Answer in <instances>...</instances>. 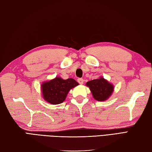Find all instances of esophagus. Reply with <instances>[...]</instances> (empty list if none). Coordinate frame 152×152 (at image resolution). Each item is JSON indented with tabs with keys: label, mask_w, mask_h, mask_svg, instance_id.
Returning a JSON list of instances; mask_svg holds the SVG:
<instances>
[{
	"label": "esophagus",
	"mask_w": 152,
	"mask_h": 152,
	"mask_svg": "<svg viewBox=\"0 0 152 152\" xmlns=\"http://www.w3.org/2000/svg\"><path fill=\"white\" fill-rule=\"evenodd\" d=\"M77 81H78V83H79L80 84V85H82V84H83V79L82 78H79L78 79H77Z\"/></svg>",
	"instance_id": "34e87169"
}]
</instances>
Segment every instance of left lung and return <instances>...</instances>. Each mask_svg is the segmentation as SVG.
I'll return each mask as SVG.
<instances>
[{"mask_svg": "<svg viewBox=\"0 0 152 152\" xmlns=\"http://www.w3.org/2000/svg\"><path fill=\"white\" fill-rule=\"evenodd\" d=\"M86 85L90 88L93 98L98 101L107 100L114 91V86L102 77L88 81Z\"/></svg>", "mask_w": 152, "mask_h": 152, "instance_id": "8db88e82", "label": "left lung"}]
</instances>
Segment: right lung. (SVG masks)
Wrapping results in <instances>:
<instances>
[{
	"label": "right lung",
	"instance_id": "add662e5",
	"mask_svg": "<svg viewBox=\"0 0 152 152\" xmlns=\"http://www.w3.org/2000/svg\"><path fill=\"white\" fill-rule=\"evenodd\" d=\"M79 85L75 79H63L56 77L49 81L44 82L41 85L43 98L51 104H59L64 102L71 88Z\"/></svg>",
	"mask_w": 152,
	"mask_h": 152
}]
</instances>
